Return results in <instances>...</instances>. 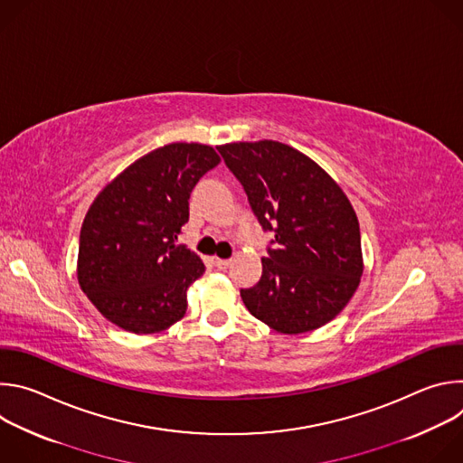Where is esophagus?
<instances>
[{
    "label": "esophagus",
    "mask_w": 463,
    "mask_h": 463,
    "mask_svg": "<svg viewBox=\"0 0 463 463\" xmlns=\"http://www.w3.org/2000/svg\"><path fill=\"white\" fill-rule=\"evenodd\" d=\"M232 260H225V258H216V268L218 269H227L231 266Z\"/></svg>",
    "instance_id": "obj_1"
}]
</instances>
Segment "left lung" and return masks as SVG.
Segmentation results:
<instances>
[{"instance_id": "obj_1", "label": "left lung", "mask_w": 463, "mask_h": 463, "mask_svg": "<svg viewBox=\"0 0 463 463\" xmlns=\"http://www.w3.org/2000/svg\"><path fill=\"white\" fill-rule=\"evenodd\" d=\"M243 184L263 231L275 234L261 258V279L241 289L249 313L279 334L297 335L334 320L363 277L357 214L324 168L279 143L218 146Z\"/></svg>"}]
</instances>
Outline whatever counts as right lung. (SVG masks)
Masks as SVG:
<instances>
[{"label":"right lung","mask_w":463,"mask_h":463,"mask_svg":"<svg viewBox=\"0 0 463 463\" xmlns=\"http://www.w3.org/2000/svg\"><path fill=\"white\" fill-rule=\"evenodd\" d=\"M220 161L209 145L172 143L99 192L80 229L77 279L111 324L148 335L184 317L186 291L205 263L175 240L188 222L192 188Z\"/></svg>","instance_id":"1"}]
</instances>
